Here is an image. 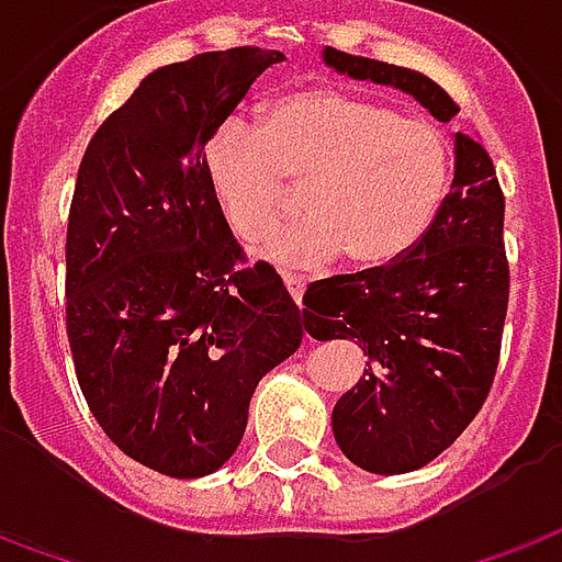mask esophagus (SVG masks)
Here are the masks:
<instances>
[{"mask_svg": "<svg viewBox=\"0 0 562 562\" xmlns=\"http://www.w3.org/2000/svg\"><path fill=\"white\" fill-rule=\"evenodd\" d=\"M282 282H285V292L292 294V301L301 307L304 301V289H307V280L304 277H294V273H282Z\"/></svg>", "mask_w": 562, "mask_h": 562, "instance_id": "esophagus-1", "label": "esophagus"}]
</instances>
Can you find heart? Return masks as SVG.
Returning <instances> with one entry per match:
<instances>
[{
  "label": "heart",
  "instance_id": "obj_1",
  "mask_svg": "<svg viewBox=\"0 0 562 562\" xmlns=\"http://www.w3.org/2000/svg\"><path fill=\"white\" fill-rule=\"evenodd\" d=\"M215 206L243 243L265 237L301 186L307 215L273 231L258 255L319 268L344 252L356 270H386L429 234L453 182L447 133L335 88L294 90L258 131L237 117L206 143Z\"/></svg>",
  "mask_w": 562,
  "mask_h": 562
}]
</instances>
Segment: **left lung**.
Returning <instances> with one entry per match:
<instances>
[{
  "instance_id": "left-lung-1",
  "label": "left lung",
  "mask_w": 562,
  "mask_h": 562,
  "mask_svg": "<svg viewBox=\"0 0 562 562\" xmlns=\"http://www.w3.org/2000/svg\"><path fill=\"white\" fill-rule=\"evenodd\" d=\"M322 60L340 76L411 93L438 121L459 112L423 72L335 48L322 50ZM453 155L445 210L414 252L386 270L313 282L304 294L310 337L352 340L368 356L331 414L337 447L364 472H417L445 453L481 411L499 364L505 198L474 136L457 133Z\"/></svg>"
}]
</instances>
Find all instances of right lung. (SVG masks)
I'll use <instances>...</instances> for the list:
<instances>
[{
  "label": "right lung",
  "instance_id": "right-lung-1",
  "mask_svg": "<svg viewBox=\"0 0 562 562\" xmlns=\"http://www.w3.org/2000/svg\"><path fill=\"white\" fill-rule=\"evenodd\" d=\"M280 50L170 63L105 117L66 231V335L90 414L117 450L170 477L218 472L258 380L304 337L280 273L243 252L203 148Z\"/></svg>",
  "mask_w": 562,
  "mask_h": 562
}]
</instances>
